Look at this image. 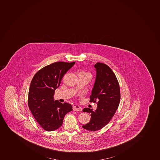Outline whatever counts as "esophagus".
Listing matches in <instances>:
<instances>
[{"mask_svg":"<svg viewBox=\"0 0 160 160\" xmlns=\"http://www.w3.org/2000/svg\"><path fill=\"white\" fill-rule=\"evenodd\" d=\"M73 110L76 111H82V108L80 106L76 105V106H73Z\"/></svg>","mask_w":160,"mask_h":160,"instance_id":"34e87169","label":"esophagus"}]
</instances>
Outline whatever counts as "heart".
Masks as SVG:
<instances>
[{"label":"heart","instance_id":"heart-1","mask_svg":"<svg viewBox=\"0 0 160 160\" xmlns=\"http://www.w3.org/2000/svg\"><path fill=\"white\" fill-rule=\"evenodd\" d=\"M82 72V73H84V74H88L89 75H90V74H89L88 73L86 72Z\"/></svg>","mask_w":160,"mask_h":160}]
</instances>
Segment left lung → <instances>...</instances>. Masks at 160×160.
Masks as SVG:
<instances>
[{"label":"left lung","mask_w":160,"mask_h":160,"mask_svg":"<svg viewBox=\"0 0 160 160\" xmlns=\"http://www.w3.org/2000/svg\"><path fill=\"white\" fill-rule=\"evenodd\" d=\"M97 75L90 96V102L98 105L95 111L84 108L83 112L91 113L88 123L82 126L89 131L100 130L112 119L118 108L121 99L120 85L111 68L103 63L95 65Z\"/></svg>","instance_id":"1"}]
</instances>
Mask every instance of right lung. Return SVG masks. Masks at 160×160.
<instances>
[{
	"label": "right lung",
	"instance_id": "right-lung-1",
	"mask_svg": "<svg viewBox=\"0 0 160 160\" xmlns=\"http://www.w3.org/2000/svg\"><path fill=\"white\" fill-rule=\"evenodd\" d=\"M75 62H54L41 68L34 75L28 92V106L33 117L44 130L57 129L63 124L64 118L73 110L68 103L54 101V90Z\"/></svg>",
	"mask_w": 160,
	"mask_h": 160
}]
</instances>
